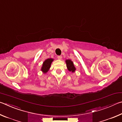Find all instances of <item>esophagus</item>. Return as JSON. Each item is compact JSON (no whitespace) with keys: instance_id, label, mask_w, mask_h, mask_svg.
<instances>
[{"instance_id":"esophagus-1","label":"esophagus","mask_w":122,"mask_h":122,"mask_svg":"<svg viewBox=\"0 0 122 122\" xmlns=\"http://www.w3.org/2000/svg\"><path fill=\"white\" fill-rule=\"evenodd\" d=\"M57 58H58V59L61 60V58H62V56H58Z\"/></svg>"}]
</instances>
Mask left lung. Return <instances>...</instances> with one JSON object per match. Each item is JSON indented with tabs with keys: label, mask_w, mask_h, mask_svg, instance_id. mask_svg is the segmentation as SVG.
<instances>
[{
	"label": "left lung",
	"mask_w": 122,
	"mask_h": 122,
	"mask_svg": "<svg viewBox=\"0 0 122 122\" xmlns=\"http://www.w3.org/2000/svg\"><path fill=\"white\" fill-rule=\"evenodd\" d=\"M66 63L67 69L70 71H72V72H73L74 71H75L76 68L74 67L73 62H72L71 60L70 59L66 60Z\"/></svg>",
	"instance_id": "obj_1"
}]
</instances>
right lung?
I'll return each mask as SVG.
<instances>
[{"instance_id": "right-lung-1", "label": "right lung", "mask_w": 122, "mask_h": 122, "mask_svg": "<svg viewBox=\"0 0 122 122\" xmlns=\"http://www.w3.org/2000/svg\"><path fill=\"white\" fill-rule=\"evenodd\" d=\"M52 61H53V59L49 58V59H47L44 61L43 64L42 69H41V70L44 72V73H46V72H48L49 68L50 67L51 64L52 63Z\"/></svg>"}]
</instances>
